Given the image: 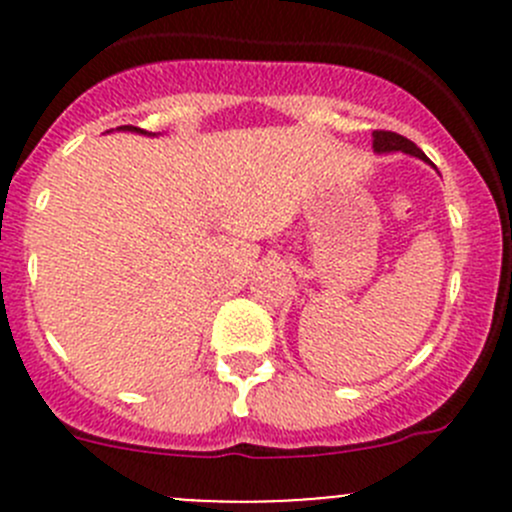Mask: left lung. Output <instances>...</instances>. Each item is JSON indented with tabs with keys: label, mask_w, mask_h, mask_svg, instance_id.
Returning a JSON list of instances; mask_svg holds the SVG:
<instances>
[{
	"label": "left lung",
	"mask_w": 512,
	"mask_h": 512,
	"mask_svg": "<svg viewBox=\"0 0 512 512\" xmlns=\"http://www.w3.org/2000/svg\"><path fill=\"white\" fill-rule=\"evenodd\" d=\"M374 151L376 153H394V151L411 153V156L426 160L428 163L426 153H423L414 141H409V138L399 136V133L394 131H374Z\"/></svg>",
	"instance_id": "1"
}]
</instances>
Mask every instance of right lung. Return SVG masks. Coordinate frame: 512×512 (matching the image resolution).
Returning a JSON list of instances; mask_svg holds the SVG:
<instances>
[{
  "mask_svg": "<svg viewBox=\"0 0 512 512\" xmlns=\"http://www.w3.org/2000/svg\"><path fill=\"white\" fill-rule=\"evenodd\" d=\"M123 131H138V133H143V128H136V126H121Z\"/></svg>",
  "mask_w": 512,
  "mask_h": 512,
  "instance_id": "add662e5",
  "label": "right lung"
}]
</instances>
